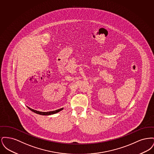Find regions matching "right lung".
<instances>
[{"label":"right lung","mask_w":154,"mask_h":154,"mask_svg":"<svg viewBox=\"0 0 154 154\" xmlns=\"http://www.w3.org/2000/svg\"><path fill=\"white\" fill-rule=\"evenodd\" d=\"M27 107H28V106H27ZM28 108L30 110H31L32 111L34 112L35 113H36L37 114H40V115H43V116H50V115H52V114H56V113L59 112L60 111H61V110H62L63 109V108H61V109H60L55 110V111H48V112H42V111H37V110H33V109L30 108L29 107H28Z\"/></svg>","instance_id":"add662e5"}]
</instances>
